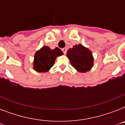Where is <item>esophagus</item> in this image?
<instances>
[{"label": "esophagus", "instance_id": "1", "mask_svg": "<svg viewBox=\"0 0 125 125\" xmlns=\"http://www.w3.org/2000/svg\"><path fill=\"white\" fill-rule=\"evenodd\" d=\"M62 50V51L63 52V53L66 54V52H67V48H63Z\"/></svg>", "mask_w": 125, "mask_h": 125}]
</instances>
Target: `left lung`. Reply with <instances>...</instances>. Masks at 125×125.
I'll return each instance as SVG.
<instances>
[{"label":"left lung","mask_w":125,"mask_h":125,"mask_svg":"<svg viewBox=\"0 0 125 125\" xmlns=\"http://www.w3.org/2000/svg\"><path fill=\"white\" fill-rule=\"evenodd\" d=\"M66 55L72 66L80 73H87L94 65V57L91 51L82 44L70 48Z\"/></svg>","instance_id":"8db88e82"}]
</instances>
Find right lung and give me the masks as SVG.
Returning a JSON list of instances; mask_svg holds the SVG:
<instances>
[{
	"instance_id": "1",
	"label": "right lung",
	"mask_w": 125,
	"mask_h": 125,
	"mask_svg": "<svg viewBox=\"0 0 125 125\" xmlns=\"http://www.w3.org/2000/svg\"><path fill=\"white\" fill-rule=\"evenodd\" d=\"M63 54V52L58 47L54 49L43 45L36 51L34 56L33 69L38 73H46L54 64L56 57Z\"/></svg>"
}]
</instances>
